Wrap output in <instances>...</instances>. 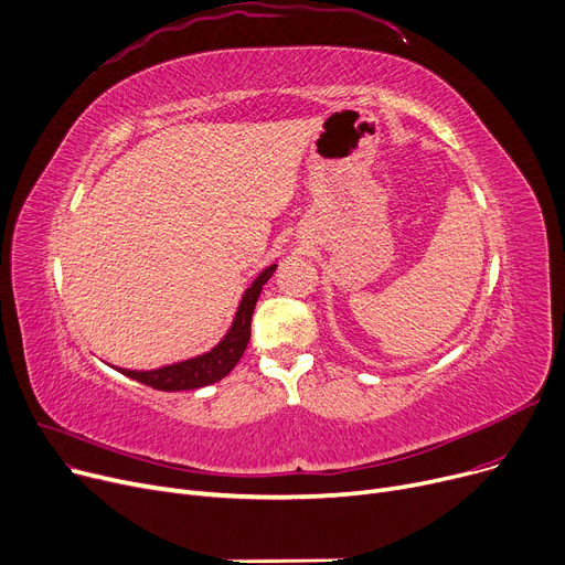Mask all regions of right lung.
I'll return each instance as SVG.
<instances>
[{
    "label": "right lung",
    "mask_w": 565,
    "mask_h": 565,
    "mask_svg": "<svg viewBox=\"0 0 565 565\" xmlns=\"http://www.w3.org/2000/svg\"><path fill=\"white\" fill-rule=\"evenodd\" d=\"M275 270H277V265L265 267V270L256 277V281L245 290L243 302H241V307H237V313H235V320L231 324L228 334L211 352L199 354V358L188 360V362H178L171 366L156 369V371L121 369V373L146 384V387H153L160 392L199 390V387H205V384H213V382L226 377L233 371V366L241 362L243 352L249 343L252 313H254L256 300L263 290V284L273 277Z\"/></svg>",
    "instance_id": "add662e5"
}]
</instances>
